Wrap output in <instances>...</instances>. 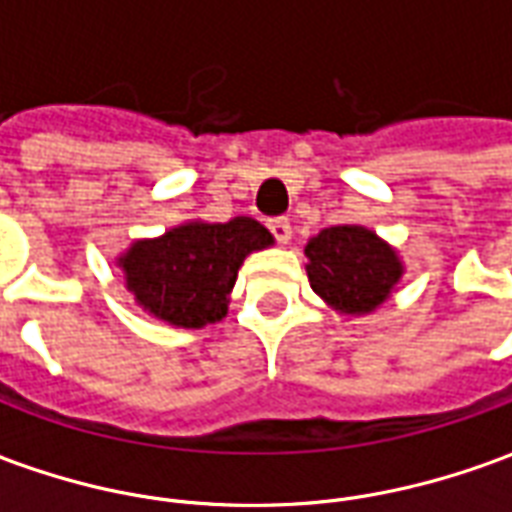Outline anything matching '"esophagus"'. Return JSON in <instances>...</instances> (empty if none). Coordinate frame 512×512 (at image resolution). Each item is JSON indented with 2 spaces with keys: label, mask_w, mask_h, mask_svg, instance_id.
I'll return each instance as SVG.
<instances>
[{
  "label": "esophagus",
  "mask_w": 512,
  "mask_h": 512,
  "mask_svg": "<svg viewBox=\"0 0 512 512\" xmlns=\"http://www.w3.org/2000/svg\"><path fill=\"white\" fill-rule=\"evenodd\" d=\"M268 230H271V235L277 238L279 244H288L290 241V222L285 219V216H277V219H268Z\"/></svg>",
  "instance_id": "esophagus-1"
}]
</instances>
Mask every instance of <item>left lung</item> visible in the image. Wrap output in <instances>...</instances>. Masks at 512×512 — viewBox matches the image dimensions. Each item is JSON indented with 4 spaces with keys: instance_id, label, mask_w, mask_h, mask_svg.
Returning a JSON list of instances; mask_svg holds the SVG:
<instances>
[{
    "instance_id": "8db88e82",
    "label": "left lung",
    "mask_w": 512,
    "mask_h": 512,
    "mask_svg": "<svg viewBox=\"0 0 512 512\" xmlns=\"http://www.w3.org/2000/svg\"><path fill=\"white\" fill-rule=\"evenodd\" d=\"M304 255L312 290L345 315L373 312L395 288L403 266L373 230L359 224L326 227Z\"/></svg>"
}]
</instances>
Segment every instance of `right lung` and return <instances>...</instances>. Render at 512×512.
I'll list each match as a JSON object with an SVG mask.
<instances>
[{"mask_svg": "<svg viewBox=\"0 0 512 512\" xmlns=\"http://www.w3.org/2000/svg\"><path fill=\"white\" fill-rule=\"evenodd\" d=\"M268 244L271 233L249 216L227 224L189 222L134 244L120 266L128 290L147 312L172 326L200 329L222 321L244 257Z\"/></svg>", "mask_w": 512, "mask_h": 512, "instance_id": "right-lung-1", "label": "right lung"}]
</instances>
